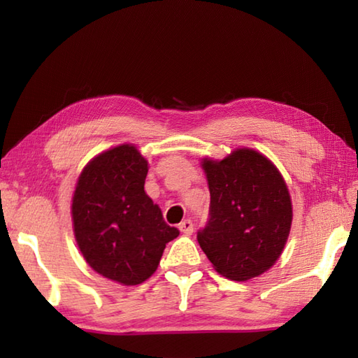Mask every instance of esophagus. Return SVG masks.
I'll use <instances>...</instances> for the list:
<instances>
[{
  "label": "esophagus",
  "mask_w": 358,
  "mask_h": 358,
  "mask_svg": "<svg viewBox=\"0 0 358 358\" xmlns=\"http://www.w3.org/2000/svg\"><path fill=\"white\" fill-rule=\"evenodd\" d=\"M180 230L185 235H191L194 232V222L191 220H185L180 222Z\"/></svg>",
  "instance_id": "1"
}]
</instances>
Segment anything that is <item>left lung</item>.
Instances as JSON below:
<instances>
[{"instance_id": "8db88e82", "label": "left lung", "mask_w": 358, "mask_h": 358, "mask_svg": "<svg viewBox=\"0 0 358 358\" xmlns=\"http://www.w3.org/2000/svg\"><path fill=\"white\" fill-rule=\"evenodd\" d=\"M210 210L197 241L217 273L234 281L262 275L286 245L292 203L281 173L257 151L241 148L203 161Z\"/></svg>"}]
</instances>
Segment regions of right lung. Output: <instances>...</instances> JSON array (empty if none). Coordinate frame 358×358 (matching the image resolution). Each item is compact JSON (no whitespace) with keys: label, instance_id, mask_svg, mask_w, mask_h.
<instances>
[{"label":"right lung","instance_id":"obj_1","mask_svg":"<svg viewBox=\"0 0 358 358\" xmlns=\"http://www.w3.org/2000/svg\"><path fill=\"white\" fill-rule=\"evenodd\" d=\"M148 162L132 145L96 156L77 181L72 221L77 245L99 275L136 286L155 273L171 227L143 189Z\"/></svg>","mask_w":358,"mask_h":358}]
</instances>
